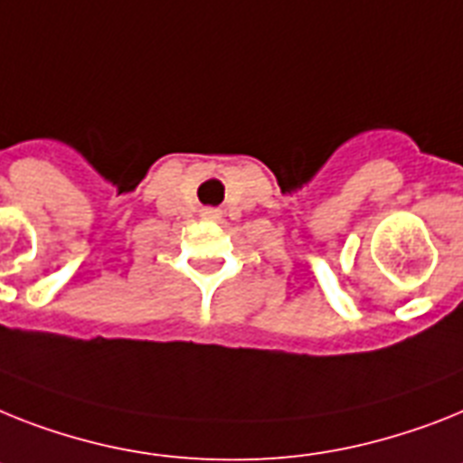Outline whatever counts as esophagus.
I'll return each instance as SVG.
<instances>
[{
  "label": "esophagus",
  "instance_id": "esophagus-1",
  "mask_svg": "<svg viewBox=\"0 0 463 463\" xmlns=\"http://www.w3.org/2000/svg\"><path fill=\"white\" fill-rule=\"evenodd\" d=\"M203 217H210V220H215V217H220V210L205 208V210H203Z\"/></svg>",
  "mask_w": 463,
  "mask_h": 463
}]
</instances>
